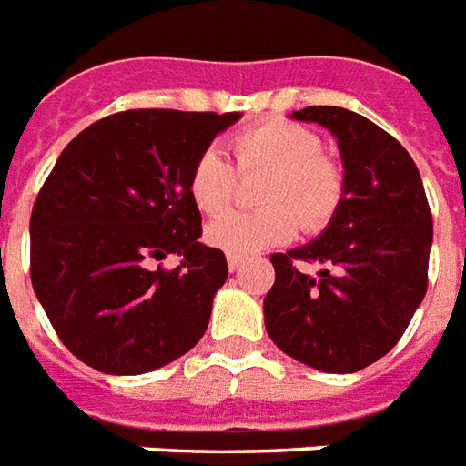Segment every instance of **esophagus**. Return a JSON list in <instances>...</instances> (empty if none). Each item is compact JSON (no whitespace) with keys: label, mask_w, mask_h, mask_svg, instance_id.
<instances>
[{"label":"esophagus","mask_w":466,"mask_h":466,"mask_svg":"<svg viewBox=\"0 0 466 466\" xmlns=\"http://www.w3.org/2000/svg\"><path fill=\"white\" fill-rule=\"evenodd\" d=\"M240 266H243V258H240V256H228V268L238 270Z\"/></svg>","instance_id":"1"}]
</instances>
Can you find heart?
Instances as JSON below:
<instances>
[{
  "label": "heart",
  "instance_id": "b5f03b06",
  "mask_svg": "<svg viewBox=\"0 0 466 466\" xmlns=\"http://www.w3.org/2000/svg\"><path fill=\"white\" fill-rule=\"evenodd\" d=\"M240 175L268 173L256 213H228L208 226L210 246L228 256H253L283 246L303 230L323 228L344 198V170L323 150L319 133L291 120H263L233 135ZM187 196L203 216H220L236 196V170L226 155L206 147L187 170Z\"/></svg>",
  "mask_w": 466,
  "mask_h": 466
}]
</instances>
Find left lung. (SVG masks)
Instances as JSON below:
<instances>
[{
  "mask_svg": "<svg viewBox=\"0 0 466 466\" xmlns=\"http://www.w3.org/2000/svg\"><path fill=\"white\" fill-rule=\"evenodd\" d=\"M293 117L336 135L344 198L319 238L270 256L266 331L296 361L351 374L399 344L427 293L431 210L411 155L364 115L313 105ZM299 262L322 270L309 277Z\"/></svg>",
  "mask_w": 466,
  "mask_h": 466,
  "instance_id": "1",
  "label": "left lung"
}]
</instances>
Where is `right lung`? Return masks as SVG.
<instances>
[{"label":"right lung","mask_w":466,"mask_h":466,"mask_svg":"<svg viewBox=\"0 0 466 466\" xmlns=\"http://www.w3.org/2000/svg\"><path fill=\"white\" fill-rule=\"evenodd\" d=\"M238 112L125 110L62 150L29 218V276L59 341L105 374H145L190 351L226 283L200 243L187 170ZM170 252L180 267L163 269Z\"/></svg>","instance_id":"obj_1"}]
</instances>
